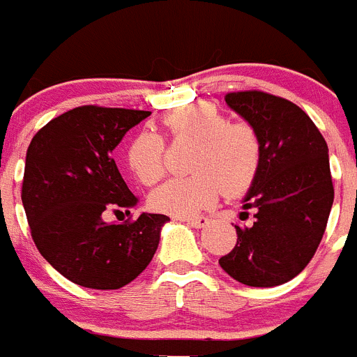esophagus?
<instances>
[{
  "label": "esophagus",
  "instance_id": "obj_1",
  "mask_svg": "<svg viewBox=\"0 0 357 357\" xmlns=\"http://www.w3.org/2000/svg\"><path fill=\"white\" fill-rule=\"evenodd\" d=\"M184 222H188L189 225L195 227V229H202V227H206L209 223L206 216H195V218H185Z\"/></svg>",
  "mask_w": 357,
  "mask_h": 357
}]
</instances>
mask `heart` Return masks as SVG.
Returning a JSON list of instances; mask_svg holds the SVG:
<instances>
[{"label":"heart","instance_id":"b5f03b06","mask_svg":"<svg viewBox=\"0 0 357 357\" xmlns=\"http://www.w3.org/2000/svg\"><path fill=\"white\" fill-rule=\"evenodd\" d=\"M175 141L195 143L184 178H172L150 195L157 213L191 218L207 209L225 191L227 197L247 193L263 166V141L250 123H230L211 103L182 107L164 118ZM127 164L144 185L164 175V141L155 132H141L127 148Z\"/></svg>","mask_w":357,"mask_h":357}]
</instances>
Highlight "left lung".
I'll list each match as a JSON object with an SVG mask.
<instances>
[{
  "mask_svg": "<svg viewBox=\"0 0 357 357\" xmlns=\"http://www.w3.org/2000/svg\"><path fill=\"white\" fill-rule=\"evenodd\" d=\"M227 105L259 132L263 166L243 209L254 225L236 227L238 243L220 266L241 284L272 288L307 266L326 232L334 200L329 148L298 105L263 91L225 96Z\"/></svg>",
  "mask_w": 357,
  "mask_h": 357,
  "instance_id": "obj_1",
  "label": "left lung"
}]
</instances>
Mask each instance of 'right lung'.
<instances>
[{
    "label": "right lung",
    "instance_id": "1",
    "mask_svg": "<svg viewBox=\"0 0 357 357\" xmlns=\"http://www.w3.org/2000/svg\"><path fill=\"white\" fill-rule=\"evenodd\" d=\"M148 110L84 105L44 125L24 164L23 200L40 255L66 279L91 289H119L150 264L169 218L143 213L107 223L105 214H128L130 193L112 159L128 130Z\"/></svg>",
    "mask_w": 357,
    "mask_h": 357
}]
</instances>
